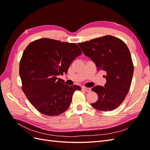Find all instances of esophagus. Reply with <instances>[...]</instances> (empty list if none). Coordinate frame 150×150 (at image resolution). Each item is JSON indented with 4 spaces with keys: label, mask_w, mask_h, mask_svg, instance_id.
Wrapping results in <instances>:
<instances>
[{
    "label": "esophagus",
    "mask_w": 150,
    "mask_h": 150,
    "mask_svg": "<svg viewBox=\"0 0 150 150\" xmlns=\"http://www.w3.org/2000/svg\"><path fill=\"white\" fill-rule=\"evenodd\" d=\"M82 89L84 90V91H86V92H89L90 91H91V89H90V88H86V87H83Z\"/></svg>",
    "instance_id": "34e87169"
}]
</instances>
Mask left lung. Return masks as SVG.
Here are the masks:
<instances>
[{
	"label": "left lung",
	"instance_id": "left-lung-1",
	"mask_svg": "<svg viewBox=\"0 0 150 150\" xmlns=\"http://www.w3.org/2000/svg\"><path fill=\"white\" fill-rule=\"evenodd\" d=\"M78 46L95 62L98 70L106 72L104 87L92 88L98 99L91 106L101 111L115 110L125 100L132 81L134 66L128 47L122 40L112 35L80 42Z\"/></svg>",
	"mask_w": 150,
	"mask_h": 150
}]
</instances>
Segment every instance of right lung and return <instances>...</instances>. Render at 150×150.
<instances>
[{
	"label": "right lung",
	"instance_id": "add662e5",
	"mask_svg": "<svg viewBox=\"0 0 150 150\" xmlns=\"http://www.w3.org/2000/svg\"><path fill=\"white\" fill-rule=\"evenodd\" d=\"M82 51L74 43L48 38L35 40L24 51L19 64L22 89L39 112L58 116L70 106L73 93L81 87L66 85L57 76L68 68Z\"/></svg>",
	"mask_w": 150,
	"mask_h": 150
}]
</instances>
